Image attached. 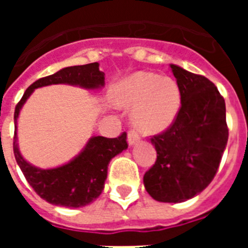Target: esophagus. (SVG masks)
Here are the masks:
<instances>
[{
	"mask_svg": "<svg viewBox=\"0 0 248 248\" xmlns=\"http://www.w3.org/2000/svg\"><path fill=\"white\" fill-rule=\"evenodd\" d=\"M139 135L135 130H129L128 131V143L129 145H135L137 143H139Z\"/></svg>",
	"mask_w": 248,
	"mask_h": 248,
	"instance_id": "obj_1",
	"label": "esophagus"
}]
</instances>
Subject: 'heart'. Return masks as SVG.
I'll return each mask as SVG.
<instances>
[{
    "mask_svg": "<svg viewBox=\"0 0 248 248\" xmlns=\"http://www.w3.org/2000/svg\"><path fill=\"white\" fill-rule=\"evenodd\" d=\"M115 102L125 108H134L133 120L140 131L156 134L176 119L181 107V92L171 78L139 72L118 87Z\"/></svg>",
    "mask_w": 248,
    "mask_h": 248,
    "instance_id": "b5f03b06",
    "label": "heart"
}]
</instances>
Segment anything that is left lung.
I'll return each instance as SVG.
<instances>
[{
	"mask_svg": "<svg viewBox=\"0 0 248 248\" xmlns=\"http://www.w3.org/2000/svg\"><path fill=\"white\" fill-rule=\"evenodd\" d=\"M181 92V107L171 125L150 140L156 161L144 175L151 198L183 202L206 189L220 166L229 139L226 105L206 77L170 64Z\"/></svg>",
	"mask_w": 248,
	"mask_h": 248,
	"instance_id": "obj_1",
	"label": "left lung"
}]
</instances>
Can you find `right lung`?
<instances>
[{
    "mask_svg": "<svg viewBox=\"0 0 248 248\" xmlns=\"http://www.w3.org/2000/svg\"><path fill=\"white\" fill-rule=\"evenodd\" d=\"M79 85L83 88L94 89L104 85V73L99 71V63L63 68L52 76L43 77L26 89L15 109V128L19 109L36 88L43 85L59 84ZM16 131L13 137V154L27 183L38 196L53 205L64 207H82L88 205L102 194L108 174L109 161L128 148L126 133L118 138L94 137L88 141L84 150L71 163L56 169L34 168L28 164L17 148Z\"/></svg>",
    "mask_w": 248,
    "mask_h": 248,
    "instance_id": "1",
    "label": "right lung"
}]
</instances>
